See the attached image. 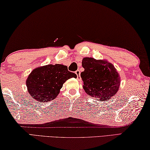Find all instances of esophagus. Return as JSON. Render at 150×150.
I'll return each mask as SVG.
<instances>
[{
  "label": "esophagus",
  "mask_w": 150,
  "mask_h": 150,
  "mask_svg": "<svg viewBox=\"0 0 150 150\" xmlns=\"http://www.w3.org/2000/svg\"><path fill=\"white\" fill-rule=\"evenodd\" d=\"M75 74L77 76V79L78 80H80V71L79 70H77L75 72Z\"/></svg>",
  "instance_id": "34e87169"
}]
</instances>
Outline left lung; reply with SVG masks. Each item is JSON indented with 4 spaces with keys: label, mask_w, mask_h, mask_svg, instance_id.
<instances>
[{
    "label": "left lung",
    "mask_w": 150,
    "mask_h": 150,
    "mask_svg": "<svg viewBox=\"0 0 150 150\" xmlns=\"http://www.w3.org/2000/svg\"><path fill=\"white\" fill-rule=\"evenodd\" d=\"M82 65L84 71L81 72L80 76L87 94L100 98V101H105L118 91L120 78L112 64L92 58H84Z\"/></svg>",
    "instance_id": "8db88e82"
}]
</instances>
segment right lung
I'll return each instance as SVG.
<instances>
[{"label": "right lung", "mask_w": 150, "mask_h": 150, "mask_svg": "<svg viewBox=\"0 0 150 150\" xmlns=\"http://www.w3.org/2000/svg\"><path fill=\"white\" fill-rule=\"evenodd\" d=\"M76 77L66 66L48 64L34 69L27 78L26 86L34 100L47 102L56 98L66 80Z\"/></svg>", "instance_id": "add662e5"}]
</instances>
